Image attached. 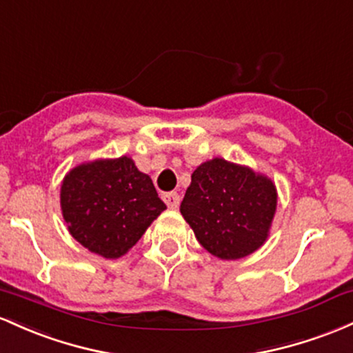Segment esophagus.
I'll return each mask as SVG.
<instances>
[{
  "label": "esophagus",
  "instance_id": "esophagus-1",
  "mask_svg": "<svg viewBox=\"0 0 353 353\" xmlns=\"http://www.w3.org/2000/svg\"><path fill=\"white\" fill-rule=\"evenodd\" d=\"M163 200L166 203V207L168 208H178V205H180V195H178L176 192H170V193H165L163 195Z\"/></svg>",
  "mask_w": 353,
  "mask_h": 353
}]
</instances>
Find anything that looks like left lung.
Instances as JSON below:
<instances>
[{
	"mask_svg": "<svg viewBox=\"0 0 353 353\" xmlns=\"http://www.w3.org/2000/svg\"><path fill=\"white\" fill-rule=\"evenodd\" d=\"M275 210L276 188L270 178L223 158L198 166L180 205L201 247L221 260L259 250Z\"/></svg>",
	"mask_w": 353,
	"mask_h": 353,
	"instance_id": "obj_1",
	"label": "left lung"
}]
</instances>
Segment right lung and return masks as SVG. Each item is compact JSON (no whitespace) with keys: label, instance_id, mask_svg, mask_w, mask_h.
Returning <instances> with one entry per match:
<instances>
[{"label":"right lung","instance_id":"add662e5","mask_svg":"<svg viewBox=\"0 0 353 353\" xmlns=\"http://www.w3.org/2000/svg\"><path fill=\"white\" fill-rule=\"evenodd\" d=\"M59 201L71 236L105 259L125 255L166 208L152 178L128 157L74 166Z\"/></svg>","mask_w":353,"mask_h":353}]
</instances>
